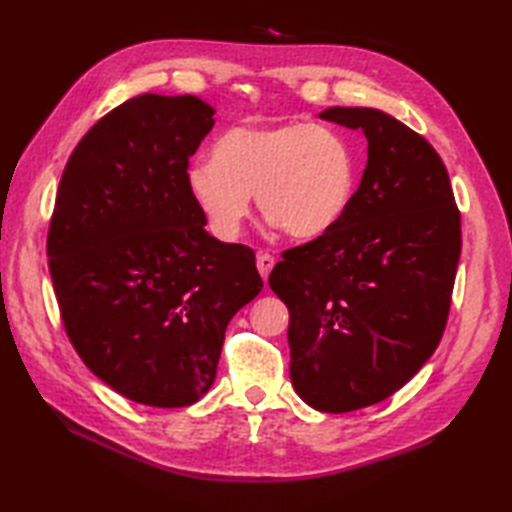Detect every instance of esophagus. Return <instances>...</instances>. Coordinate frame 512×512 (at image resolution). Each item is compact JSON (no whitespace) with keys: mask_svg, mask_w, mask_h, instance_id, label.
I'll return each mask as SVG.
<instances>
[{"mask_svg":"<svg viewBox=\"0 0 512 512\" xmlns=\"http://www.w3.org/2000/svg\"><path fill=\"white\" fill-rule=\"evenodd\" d=\"M275 268V257L273 255H268V253H259L257 255V270H259V275H262L264 279H268V275H270V270Z\"/></svg>","mask_w":512,"mask_h":512,"instance_id":"esophagus-1","label":"esophagus"}]
</instances>
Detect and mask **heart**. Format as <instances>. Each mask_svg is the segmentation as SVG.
<instances>
[{
	"mask_svg": "<svg viewBox=\"0 0 512 512\" xmlns=\"http://www.w3.org/2000/svg\"><path fill=\"white\" fill-rule=\"evenodd\" d=\"M358 156L339 129L317 123H242L187 169V191L220 239L242 231L250 204L295 239L321 237L350 209Z\"/></svg>",
	"mask_w": 512,
	"mask_h": 512,
	"instance_id": "heart-1",
	"label": "heart"
}]
</instances>
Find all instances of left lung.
<instances>
[{"mask_svg":"<svg viewBox=\"0 0 512 512\" xmlns=\"http://www.w3.org/2000/svg\"><path fill=\"white\" fill-rule=\"evenodd\" d=\"M361 129L367 165L343 220L290 248L268 277L290 312V378L325 413L389 398L429 361L447 325L462 231L438 151L374 107L319 114Z\"/></svg>","mask_w":512,"mask_h":512,"instance_id":"left-lung-1","label":"left lung"}]
</instances>
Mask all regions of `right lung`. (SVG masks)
Listing matches in <instances>:
<instances>
[{
	"instance_id": "1",
	"label": "right lung",
	"mask_w": 512,
	"mask_h": 512,
	"mask_svg": "<svg viewBox=\"0 0 512 512\" xmlns=\"http://www.w3.org/2000/svg\"><path fill=\"white\" fill-rule=\"evenodd\" d=\"M198 96L140 94L105 114L65 165L48 266L83 363L147 407L211 389L226 325L264 288L255 253L204 231L189 158L215 125Z\"/></svg>"
}]
</instances>
